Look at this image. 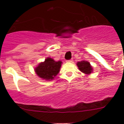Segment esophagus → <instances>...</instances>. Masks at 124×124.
I'll return each mask as SVG.
<instances>
[{"mask_svg":"<svg viewBox=\"0 0 124 124\" xmlns=\"http://www.w3.org/2000/svg\"><path fill=\"white\" fill-rule=\"evenodd\" d=\"M67 62H73V60H72V59H70V60H67Z\"/></svg>","mask_w":124,"mask_h":124,"instance_id":"obj_1","label":"esophagus"}]
</instances>
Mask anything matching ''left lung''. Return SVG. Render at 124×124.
<instances>
[{
	"label": "left lung",
	"instance_id": "obj_1",
	"mask_svg": "<svg viewBox=\"0 0 124 124\" xmlns=\"http://www.w3.org/2000/svg\"><path fill=\"white\" fill-rule=\"evenodd\" d=\"M77 66L82 72L85 74H90L93 71L92 67L91 66L89 62L87 61H81L77 63Z\"/></svg>",
	"mask_w": 124,
	"mask_h": 124
}]
</instances>
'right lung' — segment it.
I'll return each mask as SVG.
<instances>
[{
  "label": "right lung",
  "mask_w": 124,
  "mask_h": 124,
  "mask_svg": "<svg viewBox=\"0 0 124 124\" xmlns=\"http://www.w3.org/2000/svg\"><path fill=\"white\" fill-rule=\"evenodd\" d=\"M61 64V61L55 62L52 58H47L39 64L35 70L39 77L47 80H53L60 71Z\"/></svg>",
  "instance_id": "add662e5"
}]
</instances>
